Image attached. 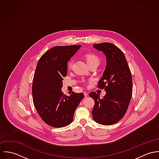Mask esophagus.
Instances as JSON below:
<instances>
[{"label": "esophagus", "instance_id": "esophagus-1", "mask_svg": "<svg viewBox=\"0 0 159 159\" xmlns=\"http://www.w3.org/2000/svg\"><path fill=\"white\" fill-rule=\"evenodd\" d=\"M83 93H84V97H88V92H83Z\"/></svg>", "mask_w": 159, "mask_h": 159}]
</instances>
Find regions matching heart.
I'll return each mask as SVG.
<instances>
[{"label":"heart","mask_w":159,"mask_h":159,"mask_svg":"<svg viewBox=\"0 0 159 159\" xmlns=\"http://www.w3.org/2000/svg\"><path fill=\"white\" fill-rule=\"evenodd\" d=\"M86 62H87L88 64L94 63V62L99 64V59H98V58L97 57V56H96L94 54H87L86 57ZM72 64H73V61L69 62L68 64V68H70L71 67Z\"/></svg>","instance_id":"b5f03b06"}]
</instances>
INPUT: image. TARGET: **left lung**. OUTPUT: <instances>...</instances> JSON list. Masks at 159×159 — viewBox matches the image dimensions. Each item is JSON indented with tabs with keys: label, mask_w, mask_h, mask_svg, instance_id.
<instances>
[{
	"label": "left lung",
	"mask_w": 159,
	"mask_h": 159,
	"mask_svg": "<svg viewBox=\"0 0 159 159\" xmlns=\"http://www.w3.org/2000/svg\"><path fill=\"white\" fill-rule=\"evenodd\" d=\"M93 48L102 51L107 66L98 88L105 89V95L92 92L89 96L95 104L92 111L93 120L98 124L110 125L120 120L126 113L132 95V78L123 52L110 43L95 44Z\"/></svg>",
	"instance_id": "obj_1"
}]
</instances>
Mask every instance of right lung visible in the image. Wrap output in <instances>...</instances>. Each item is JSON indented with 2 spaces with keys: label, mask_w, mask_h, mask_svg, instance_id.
Returning a JSON list of instances; mask_svg holds the SVG:
<instances>
[{
  "label": "right lung",
  "mask_w": 159,
  "mask_h": 159,
  "mask_svg": "<svg viewBox=\"0 0 159 159\" xmlns=\"http://www.w3.org/2000/svg\"><path fill=\"white\" fill-rule=\"evenodd\" d=\"M81 45L57 46L40 57L32 84L34 106L42 120L54 127H64L73 120L75 111L84 95L71 91L70 96L62 92L67 76V63Z\"/></svg>",
  "instance_id": "add662e5"
}]
</instances>
